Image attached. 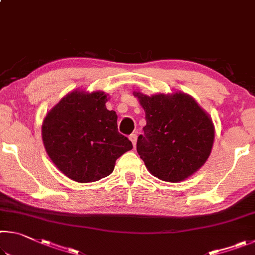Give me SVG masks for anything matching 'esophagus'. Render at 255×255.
Masks as SVG:
<instances>
[{
    "label": "esophagus",
    "instance_id": "34e87169",
    "mask_svg": "<svg viewBox=\"0 0 255 255\" xmlns=\"http://www.w3.org/2000/svg\"><path fill=\"white\" fill-rule=\"evenodd\" d=\"M137 138H138V136H137V133H136V132H133V133H131L130 136H129V139L131 140V143H132V145H133V147H135L136 144H137Z\"/></svg>",
    "mask_w": 255,
    "mask_h": 255
}]
</instances>
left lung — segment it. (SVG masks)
<instances>
[{"mask_svg":"<svg viewBox=\"0 0 255 255\" xmlns=\"http://www.w3.org/2000/svg\"><path fill=\"white\" fill-rule=\"evenodd\" d=\"M145 111L144 135L137 152L154 176L179 182L204 165L214 144L209 116L188 94L152 97L135 93Z\"/></svg>","mask_w":255,"mask_h":255,"instance_id":"left-lung-1","label":"left lung"}]
</instances>
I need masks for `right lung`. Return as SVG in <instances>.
<instances>
[{
	"label": "right lung",
	"mask_w": 255,
	"mask_h": 255,
	"mask_svg": "<svg viewBox=\"0 0 255 255\" xmlns=\"http://www.w3.org/2000/svg\"><path fill=\"white\" fill-rule=\"evenodd\" d=\"M107 94L73 91L42 124L46 152L59 171L76 182H94L112 173L116 159L132 148L118 131L117 115L108 110Z\"/></svg>",
	"instance_id": "obj_1"
}]
</instances>
